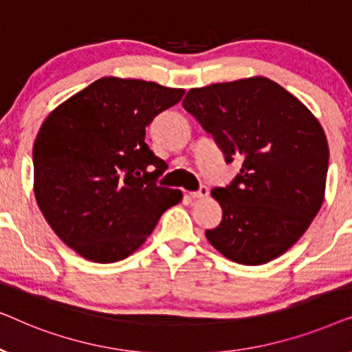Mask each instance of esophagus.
Wrapping results in <instances>:
<instances>
[{"label": "esophagus", "instance_id": "1", "mask_svg": "<svg viewBox=\"0 0 352 352\" xmlns=\"http://www.w3.org/2000/svg\"><path fill=\"white\" fill-rule=\"evenodd\" d=\"M208 192H210L208 187L201 186L200 189L197 190V192H190V197H192V199H194V200H200V199H205V197L208 195Z\"/></svg>", "mask_w": 352, "mask_h": 352}]
</instances>
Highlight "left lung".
Listing matches in <instances>:
<instances>
[{
	"instance_id": "left-lung-1",
	"label": "left lung",
	"mask_w": 352,
	"mask_h": 352,
	"mask_svg": "<svg viewBox=\"0 0 352 352\" xmlns=\"http://www.w3.org/2000/svg\"><path fill=\"white\" fill-rule=\"evenodd\" d=\"M182 107L223 151L242 158L232 184L211 197L223 208L208 242L230 261L259 266L290 250L325 197L329 144L309 109L266 76L192 88Z\"/></svg>"
}]
</instances>
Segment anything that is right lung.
<instances>
[{"mask_svg": "<svg viewBox=\"0 0 352 352\" xmlns=\"http://www.w3.org/2000/svg\"><path fill=\"white\" fill-rule=\"evenodd\" d=\"M186 91L104 76L57 105L33 144V190L57 237L89 261L117 263L146 242L182 200L158 186L165 162L146 128Z\"/></svg>", "mask_w": 352, "mask_h": 352, "instance_id": "obj_1", "label": "right lung"}]
</instances>
